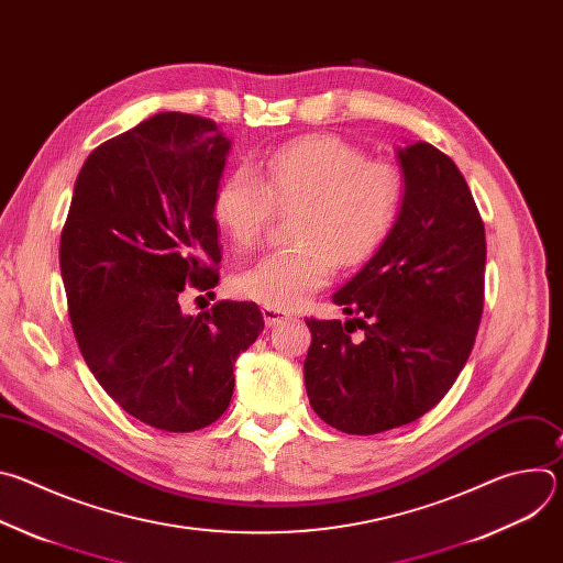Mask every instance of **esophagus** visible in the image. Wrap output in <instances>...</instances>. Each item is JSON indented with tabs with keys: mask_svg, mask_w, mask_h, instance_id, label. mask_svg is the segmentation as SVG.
<instances>
[{
	"mask_svg": "<svg viewBox=\"0 0 563 563\" xmlns=\"http://www.w3.org/2000/svg\"><path fill=\"white\" fill-rule=\"evenodd\" d=\"M263 318H265V323L272 328V325H278V323H283V320H287L289 316H287L285 311H278V309L265 307V309H263Z\"/></svg>",
	"mask_w": 563,
	"mask_h": 563,
	"instance_id": "34e87169",
	"label": "esophagus"
}]
</instances>
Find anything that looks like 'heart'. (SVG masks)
I'll return each mask as SVG.
<instances>
[{"mask_svg": "<svg viewBox=\"0 0 563 563\" xmlns=\"http://www.w3.org/2000/svg\"><path fill=\"white\" fill-rule=\"evenodd\" d=\"M404 205V176L336 135L289 142L250 169L231 172L216 189L211 213L231 245L258 243L274 209L287 220L289 247L243 269L238 296L278 311L300 307L339 267L365 263L394 229Z\"/></svg>", "mask_w": 563, "mask_h": 563, "instance_id": "1", "label": "heart"}]
</instances>
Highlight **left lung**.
I'll return each instance as SVG.
<instances>
[{"mask_svg": "<svg viewBox=\"0 0 563 563\" xmlns=\"http://www.w3.org/2000/svg\"><path fill=\"white\" fill-rule=\"evenodd\" d=\"M398 220L332 296L356 318H305L309 404L347 434H378L430 412L467 363L484 313L486 229L465 178L428 142L398 148ZM356 329L361 340L351 336Z\"/></svg>", "mask_w": 563, "mask_h": 563, "instance_id": "obj_1", "label": "left lung"}]
</instances>
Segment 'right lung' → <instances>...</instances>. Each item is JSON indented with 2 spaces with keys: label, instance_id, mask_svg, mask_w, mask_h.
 <instances>
[{
  "label": "right lung",
  "instance_id": "obj_1",
  "mask_svg": "<svg viewBox=\"0 0 563 563\" xmlns=\"http://www.w3.org/2000/svg\"><path fill=\"white\" fill-rule=\"evenodd\" d=\"M231 140L213 120L157 113L91 151L59 238L79 352L115 404L165 432L229 408L233 363L263 332L256 302L187 316L185 287L218 285L211 213Z\"/></svg>",
  "mask_w": 563,
  "mask_h": 563
}]
</instances>
